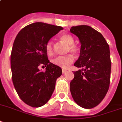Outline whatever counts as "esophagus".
Segmentation results:
<instances>
[{
  "mask_svg": "<svg viewBox=\"0 0 122 122\" xmlns=\"http://www.w3.org/2000/svg\"><path fill=\"white\" fill-rule=\"evenodd\" d=\"M66 72H67V70H66V69H62V73H65Z\"/></svg>",
  "mask_w": 122,
  "mask_h": 122,
  "instance_id": "obj_1",
  "label": "esophagus"
}]
</instances>
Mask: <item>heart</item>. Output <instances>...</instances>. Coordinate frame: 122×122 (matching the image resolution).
Returning a JSON list of instances; mask_svg holds the SVG:
<instances>
[{
	"mask_svg": "<svg viewBox=\"0 0 122 122\" xmlns=\"http://www.w3.org/2000/svg\"><path fill=\"white\" fill-rule=\"evenodd\" d=\"M60 40L64 43L68 45V50L72 52L73 54L78 53L79 49L77 45L74 44L75 40L70 34H63L60 36ZM46 52L49 55H52L54 54V49H53V43L52 41H49L45 46ZM73 57L72 55H64V56H59L55 57V59L52 60V63L57 65L59 67L63 68H67L73 62Z\"/></svg>",
	"mask_w": 122,
	"mask_h": 122,
	"instance_id": "obj_1",
	"label": "heart"
}]
</instances>
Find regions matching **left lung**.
Returning <instances> with one entry per match:
<instances>
[{"label":"left lung","mask_w":122,"mask_h":122,"mask_svg":"<svg viewBox=\"0 0 122 122\" xmlns=\"http://www.w3.org/2000/svg\"><path fill=\"white\" fill-rule=\"evenodd\" d=\"M70 32L81 44L80 57L74 65L70 89L74 101L84 108H92L104 98L110 81L111 60L109 45L100 32L88 25L72 27Z\"/></svg>","instance_id":"1"}]
</instances>
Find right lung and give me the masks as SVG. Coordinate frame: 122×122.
<instances>
[{
	"mask_svg": "<svg viewBox=\"0 0 122 122\" xmlns=\"http://www.w3.org/2000/svg\"><path fill=\"white\" fill-rule=\"evenodd\" d=\"M63 28L36 22L23 28L16 37L10 55L12 77L20 99L29 106L40 107L49 101L62 69L49 62L45 46ZM42 65L45 72L39 70Z\"/></svg>",
	"mask_w": 122,
	"mask_h": 122,
	"instance_id": "right-lung-1",
	"label": "right lung"
}]
</instances>
